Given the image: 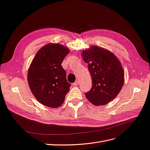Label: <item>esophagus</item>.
Listing matches in <instances>:
<instances>
[{
	"label": "esophagus",
	"instance_id": "1",
	"mask_svg": "<svg viewBox=\"0 0 150 150\" xmlns=\"http://www.w3.org/2000/svg\"><path fill=\"white\" fill-rule=\"evenodd\" d=\"M79 84V81H76V82H75L74 83H73V85H75V86H76V85H78Z\"/></svg>",
	"mask_w": 150,
	"mask_h": 150
}]
</instances>
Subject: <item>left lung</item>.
Wrapping results in <instances>:
<instances>
[{
	"instance_id": "1",
	"label": "left lung",
	"mask_w": 150,
	"mask_h": 150,
	"mask_svg": "<svg viewBox=\"0 0 150 150\" xmlns=\"http://www.w3.org/2000/svg\"><path fill=\"white\" fill-rule=\"evenodd\" d=\"M83 60L88 63L92 87L85 96L92 104L105 105L116 97L123 86L125 72L121 63L109 51L98 46L83 51Z\"/></svg>"
}]
</instances>
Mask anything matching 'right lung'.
<instances>
[{
	"label": "right lung",
	"instance_id": "add662e5",
	"mask_svg": "<svg viewBox=\"0 0 150 150\" xmlns=\"http://www.w3.org/2000/svg\"><path fill=\"white\" fill-rule=\"evenodd\" d=\"M69 50L59 44H48L38 51L28 73L29 88L41 104L58 108L65 100L71 85L62 63Z\"/></svg>",
	"mask_w": 150,
	"mask_h": 150
}]
</instances>
